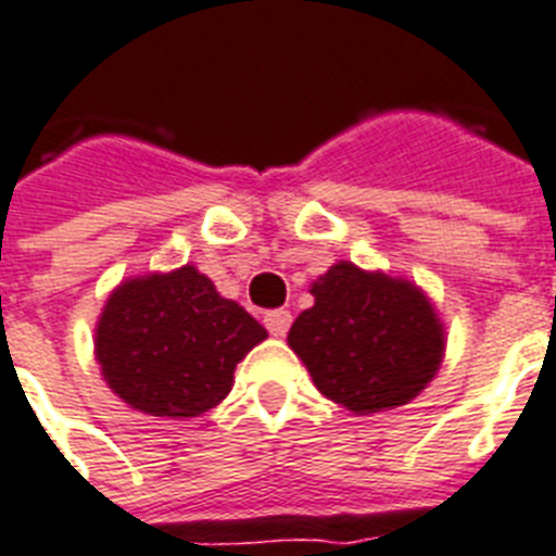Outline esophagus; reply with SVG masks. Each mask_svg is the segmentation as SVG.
I'll list each match as a JSON object with an SVG mask.
<instances>
[{"label": "esophagus", "instance_id": "34e87169", "mask_svg": "<svg viewBox=\"0 0 556 556\" xmlns=\"http://www.w3.org/2000/svg\"><path fill=\"white\" fill-rule=\"evenodd\" d=\"M264 324L273 336H287V330H290L292 324L290 309H269V313L264 315Z\"/></svg>", "mask_w": 556, "mask_h": 556}]
</instances>
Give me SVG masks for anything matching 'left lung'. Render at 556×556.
Returning a JSON list of instances; mask_svg holds the SVG:
<instances>
[{"instance_id":"left-lung-1","label":"left lung","mask_w":556,"mask_h":556,"mask_svg":"<svg viewBox=\"0 0 556 556\" xmlns=\"http://www.w3.org/2000/svg\"><path fill=\"white\" fill-rule=\"evenodd\" d=\"M309 292L315 304L287 341L327 399L376 413L407 404L437 376L442 324L413 283L341 261Z\"/></svg>"}]
</instances>
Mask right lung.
<instances>
[{
  "label": "right lung",
  "mask_w": 556,
  "mask_h": 556,
  "mask_svg": "<svg viewBox=\"0 0 556 556\" xmlns=\"http://www.w3.org/2000/svg\"><path fill=\"white\" fill-rule=\"evenodd\" d=\"M266 330L194 266L135 278L111 292L97 324V362L135 410L189 419L232 390L235 364Z\"/></svg>",
  "instance_id": "1"
}]
</instances>
